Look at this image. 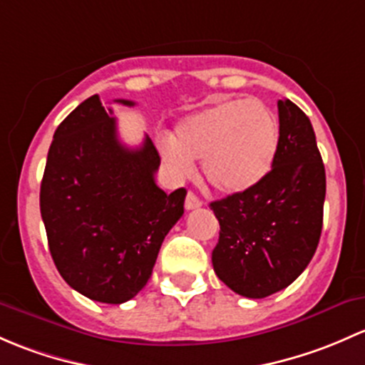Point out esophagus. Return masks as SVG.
<instances>
[{"instance_id":"1","label":"esophagus","mask_w":365,"mask_h":365,"mask_svg":"<svg viewBox=\"0 0 365 365\" xmlns=\"http://www.w3.org/2000/svg\"><path fill=\"white\" fill-rule=\"evenodd\" d=\"M184 205H186L187 210H193V209H198L202 205V200L197 197V195L193 193V191H187L186 195V202H184Z\"/></svg>"}]
</instances>
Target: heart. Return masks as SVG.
Listing matches in <instances>:
<instances>
[{
    "label": "heart",
    "mask_w": 365,
    "mask_h": 365,
    "mask_svg": "<svg viewBox=\"0 0 365 365\" xmlns=\"http://www.w3.org/2000/svg\"><path fill=\"white\" fill-rule=\"evenodd\" d=\"M279 149V123L260 100H221L184 118L175 140L160 155L168 170L186 178L193 160H204L205 181L227 195L244 193L265 179Z\"/></svg>",
    "instance_id": "b5f03b06"
}]
</instances>
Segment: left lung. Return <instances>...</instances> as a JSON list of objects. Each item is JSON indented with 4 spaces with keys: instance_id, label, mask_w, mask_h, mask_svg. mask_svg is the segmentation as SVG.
Instances as JSON below:
<instances>
[{
    "instance_id": "8db88e82",
    "label": "left lung",
    "mask_w": 365,
    "mask_h": 365,
    "mask_svg": "<svg viewBox=\"0 0 365 365\" xmlns=\"http://www.w3.org/2000/svg\"><path fill=\"white\" fill-rule=\"evenodd\" d=\"M277 112L279 149L272 170L251 190L210 202L220 221L214 272L247 299L294 283L322 235L325 167L313 126L294 101L279 100Z\"/></svg>"
}]
</instances>
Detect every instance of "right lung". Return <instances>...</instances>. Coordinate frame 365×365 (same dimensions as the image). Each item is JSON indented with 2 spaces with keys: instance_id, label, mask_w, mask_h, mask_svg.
I'll return each mask as SVG.
<instances>
[{
  "instance_id": "right-lung-1",
  "label": "right lung",
  "mask_w": 365,
  "mask_h": 365,
  "mask_svg": "<svg viewBox=\"0 0 365 365\" xmlns=\"http://www.w3.org/2000/svg\"><path fill=\"white\" fill-rule=\"evenodd\" d=\"M158 167L160 155L149 137L140 148L121 144L112 108L98 95L58 126L40 186V212L52 260L78 294L123 304L145 287L186 198L184 187L170 195L158 187Z\"/></svg>"
}]
</instances>
